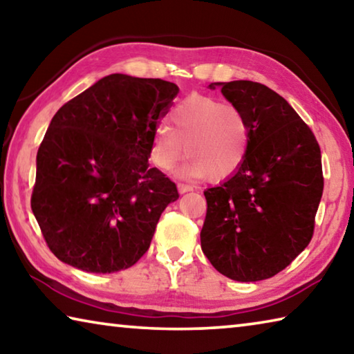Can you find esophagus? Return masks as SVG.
I'll return each instance as SVG.
<instances>
[{"label":"esophagus","instance_id":"obj_1","mask_svg":"<svg viewBox=\"0 0 354 354\" xmlns=\"http://www.w3.org/2000/svg\"><path fill=\"white\" fill-rule=\"evenodd\" d=\"M178 190H179V194H185V192H192V190H194V185L179 183V184H178Z\"/></svg>","mask_w":354,"mask_h":354}]
</instances>
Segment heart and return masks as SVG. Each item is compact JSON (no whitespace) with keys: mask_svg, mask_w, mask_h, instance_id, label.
Masks as SVG:
<instances>
[{"mask_svg":"<svg viewBox=\"0 0 354 354\" xmlns=\"http://www.w3.org/2000/svg\"><path fill=\"white\" fill-rule=\"evenodd\" d=\"M173 129L156 127L151 160L170 171L184 158H192L179 173L185 178L211 176L220 181L241 169L248 151V127L237 107L209 97H189L171 111Z\"/></svg>","mask_w":354,"mask_h":354,"instance_id":"b5f03b06","label":"heart"}]
</instances>
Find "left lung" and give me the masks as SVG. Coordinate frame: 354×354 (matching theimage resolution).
<instances>
[{
  "instance_id": "8db88e82",
  "label": "left lung",
  "mask_w": 354,
  "mask_h": 354,
  "mask_svg": "<svg viewBox=\"0 0 354 354\" xmlns=\"http://www.w3.org/2000/svg\"><path fill=\"white\" fill-rule=\"evenodd\" d=\"M248 127L243 164L205 190L201 250L215 270L251 283L272 278L308 247L323 194L322 153L306 123L272 88L212 82Z\"/></svg>"
}]
</instances>
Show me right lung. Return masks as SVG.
Returning <instances> with one entry per match:
<instances>
[{
    "instance_id": "right-lung-1",
    "label": "right lung",
    "mask_w": 354,
    "mask_h": 354,
    "mask_svg": "<svg viewBox=\"0 0 354 354\" xmlns=\"http://www.w3.org/2000/svg\"><path fill=\"white\" fill-rule=\"evenodd\" d=\"M179 88L113 73L65 103L37 151L34 217L57 259L91 273L147 253L176 184L149 169L151 142Z\"/></svg>"
}]
</instances>
